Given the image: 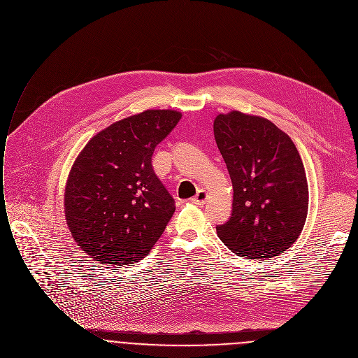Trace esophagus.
Returning <instances> with one entry per match:
<instances>
[{
  "label": "esophagus",
  "mask_w": 358,
  "mask_h": 358,
  "mask_svg": "<svg viewBox=\"0 0 358 358\" xmlns=\"http://www.w3.org/2000/svg\"><path fill=\"white\" fill-rule=\"evenodd\" d=\"M208 200V194L206 190H199L197 194L192 199V203L193 204H197V206H204Z\"/></svg>",
  "instance_id": "34e87169"
}]
</instances>
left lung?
I'll list each match as a JSON object with an SVG mask.
<instances>
[{
	"mask_svg": "<svg viewBox=\"0 0 358 358\" xmlns=\"http://www.w3.org/2000/svg\"><path fill=\"white\" fill-rule=\"evenodd\" d=\"M214 136L234 186L232 215L217 227L218 236L248 259L286 252L308 211L306 171L294 143L271 120L238 111L220 114Z\"/></svg>",
	"mask_w": 358,
	"mask_h": 358,
	"instance_id": "1",
	"label": "left lung"
}]
</instances>
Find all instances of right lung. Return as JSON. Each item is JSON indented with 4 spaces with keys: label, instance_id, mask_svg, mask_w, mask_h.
Returning <instances> with one entry per match:
<instances>
[{
    "label": "right lung",
    "instance_id": "add662e5",
    "mask_svg": "<svg viewBox=\"0 0 358 358\" xmlns=\"http://www.w3.org/2000/svg\"><path fill=\"white\" fill-rule=\"evenodd\" d=\"M180 118L171 110L124 118L97 133L76 158L65 189V217L75 241L93 259L137 262L164 234L175 200L151 157Z\"/></svg>",
    "mask_w": 358,
    "mask_h": 358
}]
</instances>
